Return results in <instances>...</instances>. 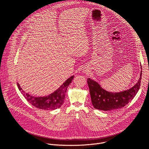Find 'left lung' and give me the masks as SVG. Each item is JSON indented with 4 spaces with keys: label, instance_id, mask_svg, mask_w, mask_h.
Segmentation results:
<instances>
[{
    "label": "left lung",
    "instance_id": "8db88e82",
    "mask_svg": "<svg viewBox=\"0 0 149 149\" xmlns=\"http://www.w3.org/2000/svg\"><path fill=\"white\" fill-rule=\"evenodd\" d=\"M141 71L138 82L129 90L120 93H110L101 87L98 83L90 78L87 79L91 102L95 109L110 111L124 107L135 97L140 89Z\"/></svg>",
    "mask_w": 149,
    "mask_h": 149
}]
</instances>
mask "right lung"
Masks as SVG:
<instances>
[{"instance_id":"1","label":"right lung","mask_w":149,"mask_h":149,"mask_svg":"<svg viewBox=\"0 0 149 149\" xmlns=\"http://www.w3.org/2000/svg\"><path fill=\"white\" fill-rule=\"evenodd\" d=\"M74 78V75L69 78L54 93L46 97H35L29 94H25V92L20 87L18 82H17V86L21 93L25 96L27 101L34 107L42 110H54L61 107L64 101L67 88Z\"/></svg>"}]
</instances>
